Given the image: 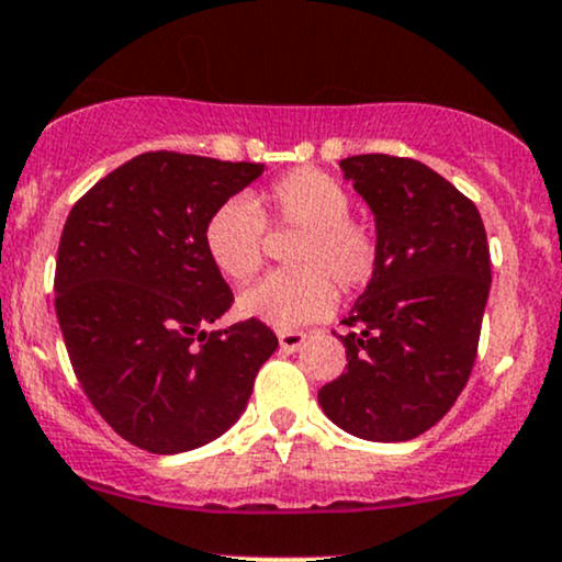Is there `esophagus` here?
<instances>
[{
  "label": "esophagus",
  "mask_w": 562,
  "mask_h": 562,
  "mask_svg": "<svg viewBox=\"0 0 562 562\" xmlns=\"http://www.w3.org/2000/svg\"><path fill=\"white\" fill-rule=\"evenodd\" d=\"M302 342H305V334L302 331H279V345L283 352L300 350Z\"/></svg>",
  "instance_id": "obj_1"
}]
</instances>
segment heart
Returning a JSON list of instances; mask_svg holds the SVG:
<instances>
[{"instance_id":"heart-1","label":"heart","mask_w":562,"mask_h":562,"mask_svg":"<svg viewBox=\"0 0 562 562\" xmlns=\"http://www.w3.org/2000/svg\"><path fill=\"white\" fill-rule=\"evenodd\" d=\"M350 193L321 169H294L270 182L262 199H228L204 225L214 268L233 283H247L265 262V225L300 231L289 247V270L247 289L238 311L276 329H297L331 311L339 292L350 294L374 279L380 238L350 217Z\"/></svg>"}]
</instances>
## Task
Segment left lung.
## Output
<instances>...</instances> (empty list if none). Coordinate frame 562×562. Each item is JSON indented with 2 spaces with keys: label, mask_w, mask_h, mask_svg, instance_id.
<instances>
[{
  "label": "left lung",
  "mask_w": 562,
  "mask_h": 562,
  "mask_svg": "<svg viewBox=\"0 0 562 562\" xmlns=\"http://www.w3.org/2000/svg\"><path fill=\"white\" fill-rule=\"evenodd\" d=\"M339 167L374 212L380 265L342 321L345 374L318 403L356 438L401 443L443 419L470 380L488 241L475 204L427 164L363 154Z\"/></svg>",
  "instance_id": "obj_1"
}]
</instances>
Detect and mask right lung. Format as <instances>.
<instances>
[{"label": "right lung", "mask_w": 562, "mask_h": 562, "mask_svg": "<svg viewBox=\"0 0 562 562\" xmlns=\"http://www.w3.org/2000/svg\"><path fill=\"white\" fill-rule=\"evenodd\" d=\"M262 169L148 150L94 182L63 225V342L87 398L137 449L212 443L241 417L279 348L257 318L206 331L233 292L206 255L204 225Z\"/></svg>", "instance_id": "obj_1"}]
</instances>
